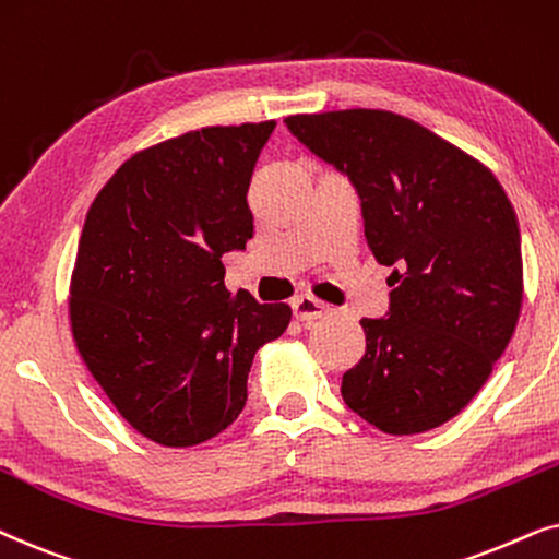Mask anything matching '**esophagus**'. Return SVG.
<instances>
[{"label":"esophagus","instance_id":"34e87169","mask_svg":"<svg viewBox=\"0 0 559 559\" xmlns=\"http://www.w3.org/2000/svg\"><path fill=\"white\" fill-rule=\"evenodd\" d=\"M294 314L301 322H314V319L330 314V307L324 301L314 299V296H299V299H294Z\"/></svg>","mask_w":559,"mask_h":559}]
</instances>
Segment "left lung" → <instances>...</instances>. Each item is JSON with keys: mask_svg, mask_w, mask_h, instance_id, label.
Instances as JSON below:
<instances>
[{"mask_svg": "<svg viewBox=\"0 0 559 559\" xmlns=\"http://www.w3.org/2000/svg\"><path fill=\"white\" fill-rule=\"evenodd\" d=\"M286 128L353 181L370 250L396 267L389 317L360 319L366 355L342 376V399L385 435L440 427L488 381L522 311V237L503 186L393 111L292 115Z\"/></svg>", "mask_w": 559, "mask_h": 559, "instance_id": "obj_1", "label": "left lung"}]
</instances>
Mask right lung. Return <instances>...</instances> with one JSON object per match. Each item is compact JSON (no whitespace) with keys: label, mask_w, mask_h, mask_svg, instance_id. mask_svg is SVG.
Returning a JSON list of instances; mask_svg holds the SVG:
<instances>
[{"label":"right lung","mask_w":559,"mask_h":559,"mask_svg":"<svg viewBox=\"0 0 559 559\" xmlns=\"http://www.w3.org/2000/svg\"><path fill=\"white\" fill-rule=\"evenodd\" d=\"M267 122L202 128L124 160L96 193L69 288L76 349L132 429L202 444L242 412L252 357L288 304L229 296L222 255L252 237L248 189Z\"/></svg>","instance_id":"right-lung-1"}]
</instances>
